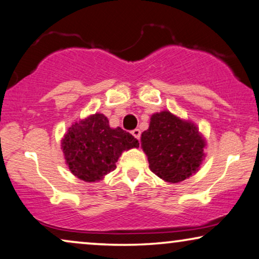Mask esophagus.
Returning a JSON list of instances; mask_svg holds the SVG:
<instances>
[{
	"label": "esophagus",
	"mask_w": 259,
	"mask_h": 259,
	"mask_svg": "<svg viewBox=\"0 0 259 259\" xmlns=\"http://www.w3.org/2000/svg\"><path fill=\"white\" fill-rule=\"evenodd\" d=\"M132 134H133L134 136L136 137L137 140H140V139H141V130H140V129H134L133 132H132Z\"/></svg>",
	"instance_id": "esophagus-1"
}]
</instances>
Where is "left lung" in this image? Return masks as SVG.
Segmentation results:
<instances>
[{"mask_svg":"<svg viewBox=\"0 0 259 259\" xmlns=\"http://www.w3.org/2000/svg\"><path fill=\"white\" fill-rule=\"evenodd\" d=\"M141 146L150 170L173 184L195 173L204 158L205 141L198 127L169 111L151 116L149 129L142 133Z\"/></svg>","mask_w":259,"mask_h":259,"instance_id":"obj_1","label":"left lung"}]
</instances>
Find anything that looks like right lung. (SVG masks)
I'll return each mask as SVG.
<instances>
[{"label":"right lung","instance_id":"obj_1","mask_svg":"<svg viewBox=\"0 0 259 259\" xmlns=\"http://www.w3.org/2000/svg\"><path fill=\"white\" fill-rule=\"evenodd\" d=\"M139 144L122 127H110L108 118L102 113L74 123L61 142L70 170L86 182L102 180L115 170L122 151L137 148Z\"/></svg>","mask_w":259,"mask_h":259}]
</instances>
